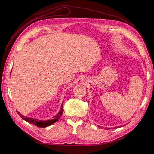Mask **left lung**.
Segmentation results:
<instances>
[{
  "label": "left lung",
  "instance_id": "left-lung-1",
  "mask_svg": "<svg viewBox=\"0 0 154 154\" xmlns=\"http://www.w3.org/2000/svg\"><path fill=\"white\" fill-rule=\"evenodd\" d=\"M116 128H117V127H116Z\"/></svg>",
  "mask_w": 154,
  "mask_h": 154
}]
</instances>
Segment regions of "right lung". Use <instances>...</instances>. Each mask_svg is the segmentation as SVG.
<instances>
[{
	"label": "right lung",
	"mask_w": 154,
	"mask_h": 154,
	"mask_svg": "<svg viewBox=\"0 0 154 154\" xmlns=\"http://www.w3.org/2000/svg\"><path fill=\"white\" fill-rule=\"evenodd\" d=\"M63 101L62 102V105L60 111L57 115L54 116L53 119L48 120V121H41V120L39 121L38 119H33L31 118H27V117H26V116L22 115L20 113L18 112V111H17V112L18 114V115H19L23 119L26 121V122H29L31 124L35 125L36 126H37V127H48V126H49L51 125H52L53 123H54L55 122H57V121L60 119V116L62 115V112H63Z\"/></svg>",
	"instance_id": "add662e5"
}]
</instances>
